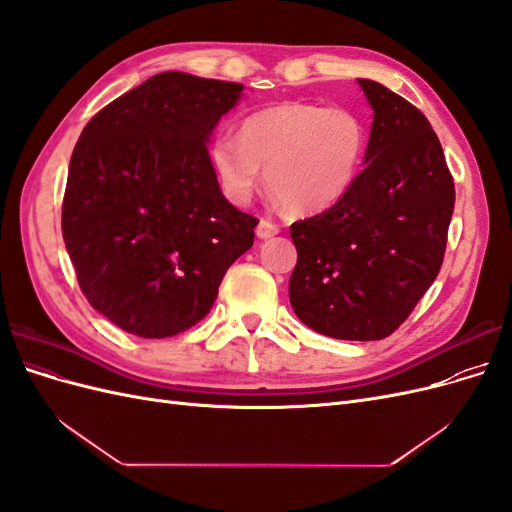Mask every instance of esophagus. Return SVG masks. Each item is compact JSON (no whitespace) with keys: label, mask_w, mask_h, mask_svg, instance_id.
I'll list each match as a JSON object with an SVG mask.
<instances>
[{"label":"esophagus","mask_w":512,"mask_h":512,"mask_svg":"<svg viewBox=\"0 0 512 512\" xmlns=\"http://www.w3.org/2000/svg\"><path fill=\"white\" fill-rule=\"evenodd\" d=\"M277 232H280V226H277L273 220H269V218H262L260 222H258V226H256V235L260 237V239H271V237H275Z\"/></svg>","instance_id":"34e87169"}]
</instances>
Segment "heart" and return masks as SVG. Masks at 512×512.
I'll list each match as a JSON object with an SVG mask.
<instances>
[{
	"mask_svg": "<svg viewBox=\"0 0 512 512\" xmlns=\"http://www.w3.org/2000/svg\"><path fill=\"white\" fill-rule=\"evenodd\" d=\"M365 147V123L348 108L284 102L247 115L237 138L215 134L209 160L235 205L254 196L267 168L269 188L288 211L316 213L352 188Z\"/></svg>",
	"mask_w": 512,
	"mask_h": 512,
	"instance_id": "b5f03b06",
	"label": "heart"
}]
</instances>
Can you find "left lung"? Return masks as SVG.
<instances>
[{"label":"left lung","instance_id":"obj_1","mask_svg":"<svg viewBox=\"0 0 512 512\" xmlns=\"http://www.w3.org/2000/svg\"><path fill=\"white\" fill-rule=\"evenodd\" d=\"M374 108L363 173L331 209L290 226L294 314L316 333L374 342L399 329L436 280L455 183L427 117L359 79Z\"/></svg>","mask_w":512,"mask_h":512}]
</instances>
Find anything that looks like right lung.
Here are the masks:
<instances>
[{"label":"right lung","mask_w":512,"mask_h":512,"mask_svg":"<svg viewBox=\"0 0 512 512\" xmlns=\"http://www.w3.org/2000/svg\"><path fill=\"white\" fill-rule=\"evenodd\" d=\"M243 85L162 72L106 104L76 143L61 232L89 305L145 339L188 331L258 220L224 198L207 143Z\"/></svg>","instance_id":"add662e5"}]
</instances>
